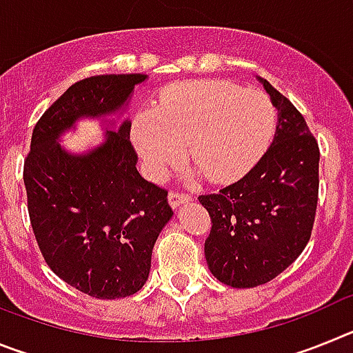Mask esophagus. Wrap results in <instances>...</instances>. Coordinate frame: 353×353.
<instances>
[{"mask_svg":"<svg viewBox=\"0 0 353 353\" xmlns=\"http://www.w3.org/2000/svg\"><path fill=\"white\" fill-rule=\"evenodd\" d=\"M168 201H170L171 208H179L182 207L183 203H189L191 201V196L187 194H180V192H170V196H168Z\"/></svg>","mask_w":353,"mask_h":353,"instance_id":"obj_1","label":"esophagus"}]
</instances>
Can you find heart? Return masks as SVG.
Wrapping results in <instances>:
<instances>
[{
    "mask_svg": "<svg viewBox=\"0 0 353 353\" xmlns=\"http://www.w3.org/2000/svg\"><path fill=\"white\" fill-rule=\"evenodd\" d=\"M276 108L256 90L223 81H196L162 93L154 113L134 120L132 143L150 179L161 180L183 157L214 183L242 179L269 148Z\"/></svg>",
    "mask_w": 353,
    "mask_h": 353,
    "instance_id": "heart-1",
    "label": "heart"
}]
</instances>
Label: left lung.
Instances as JSON below:
<instances>
[{"label": "left lung", "instance_id": "1", "mask_svg": "<svg viewBox=\"0 0 353 353\" xmlns=\"http://www.w3.org/2000/svg\"><path fill=\"white\" fill-rule=\"evenodd\" d=\"M256 79L277 111L272 145L239 182L198 198L212 219L208 269L232 288L272 281L301 256L318 201L316 139L295 105L269 81Z\"/></svg>", "mask_w": 353, "mask_h": 353}]
</instances>
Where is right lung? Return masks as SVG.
Listing matches in <instances>:
<instances>
[{"label": "right lung", "instance_id": "1", "mask_svg": "<svg viewBox=\"0 0 353 353\" xmlns=\"http://www.w3.org/2000/svg\"><path fill=\"white\" fill-rule=\"evenodd\" d=\"M145 74L79 81L42 114L24 162L31 228L43 258L67 285L95 299H121L145 286L152 251L173 210L168 192L139 174L129 141L134 88ZM83 119L105 139L84 152L61 145Z\"/></svg>", "mask_w": 353, "mask_h": 353}]
</instances>
